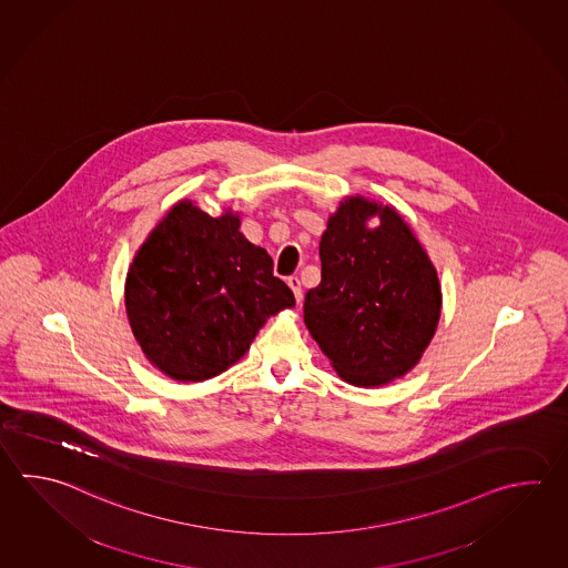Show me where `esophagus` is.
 <instances>
[{"label": "esophagus", "mask_w": 568, "mask_h": 568, "mask_svg": "<svg viewBox=\"0 0 568 568\" xmlns=\"http://www.w3.org/2000/svg\"><path fill=\"white\" fill-rule=\"evenodd\" d=\"M287 285H290L291 291H293V295H295V300H297V303H302L303 291H302V281H300V277L287 278Z\"/></svg>", "instance_id": "1"}]
</instances>
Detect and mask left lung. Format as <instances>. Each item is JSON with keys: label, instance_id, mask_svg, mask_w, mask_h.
<instances>
[{"label": "left lung", "instance_id": "left-lung-1", "mask_svg": "<svg viewBox=\"0 0 568 568\" xmlns=\"http://www.w3.org/2000/svg\"><path fill=\"white\" fill-rule=\"evenodd\" d=\"M379 219L371 230L367 221ZM322 283L303 320L346 383L362 388L417 366L440 317V285L417 236L393 209L368 197L339 202L320 243Z\"/></svg>", "mask_w": 568, "mask_h": 568}]
</instances>
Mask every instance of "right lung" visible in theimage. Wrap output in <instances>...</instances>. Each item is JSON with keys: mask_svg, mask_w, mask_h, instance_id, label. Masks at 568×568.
Here are the masks:
<instances>
[{"mask_svg": "<svg viewBox=\"0 0 568 568\" xmlns=\"http://www.w3.org/2000/svg\"><path fill=\"white\" fill-rule=\"evenodd\" d=\"M239 214L212 219L178 202L129 266L125 307L145 358L180 383H202L243 358L266 317L295 305Z\"/></svg>", "mask_w": 568, "mask_h": 568, "instance_id": "right-lung-1", "label": "right lung"}]
</instances>
